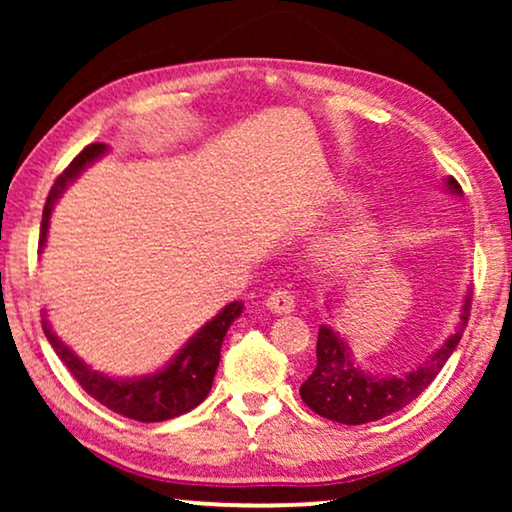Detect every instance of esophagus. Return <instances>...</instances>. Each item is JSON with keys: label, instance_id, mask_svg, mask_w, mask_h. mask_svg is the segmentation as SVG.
Wrapping results in <instances>:
<instances>
[{"label": "esophagus", "instance_id": "34e87169", "mask_svg": "<svg viewBox=\"0 0 512 512\" xmlns=\"http://www.w3.org/2000/svg\"><path fill=\"white\" fill-rule=\"evenodd\" d=\"M265 307H268L272 314H291L293 310H296V300H293L289 291L279 289L265 298Z\"/></svg>", "mask_w": 512, "mask_h": 512}]
</instances>
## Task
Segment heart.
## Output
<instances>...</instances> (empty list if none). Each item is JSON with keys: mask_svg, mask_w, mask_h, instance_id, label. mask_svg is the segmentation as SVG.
Instances as JSON below:
<instances>
[{"mask_svg": "<svg viewBox=\"0 0 512 512\" xmlns=\"http://www.w3.org/2000/svg\"><path fill=\"white\" fill-rule=\"evenodd\" d=\"M361 195L352 186L328 181L317 195L319 214H335L359 205ZM384 244V223L373 212H356L314 244V263L333 279H359L373 268Z\"/></svg>", "mask_w": 512, "mask_h": 512, "instance_id": "b5f03b06", "label": "heart"}]
</instances>
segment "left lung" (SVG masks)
<instances>
[{
  "mask_svg": "<svg viewBox=\"0 0 512 512\" xmlns=\"http://www.w3.org/2000/svg\"><path fill=\"white\" fill-rule=\"evenodd\" d=\"M445 191L461 198V186L452 177L445 179ZM468 312H471V291L464 296L459 324L450 338L436 352H431L429 359L410 368L408 373L398 375H373L363 370L359 363H354L349 342L340 338V333L328 324H321L317 335V366L300 384V398L317 415L349 426L377 422V419L394 415L436 380L440 368L445 366L464 335Z\"/></svg>",
  "mask_w": 512,
  "mask_h": 512,
  "instance_id": "obj_1",
  "label": "left lung"
}]
</instances>
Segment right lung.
I'll return each mask as SVG.
<instances>
[{
  "label": "right lung",
  "instance_id": "1",
  "mask_svg": "<svg viewBox=\"0 0 512 512\" xmlns=\"http://www.w3.org/2000/svg\"><path fill=\"white\" fill-rule=\"evenodd\" d=\"M107 153L104 144H90L79 156L72 160V165L55 179V184L48 193L44 205V219H41V235H39V254L46 247L48 226H51V214L58 200L65 193L69 184H74L81 177V172L100 160ZM244 310L242 300L228 303L223 310L209 319L200 331L188 338L184 347L158 368L156 373L139 375V377H114L100 373L93 366H88L81 356L69 345H65L58 335L53 333V326L48 324V314H41V328H44L48 342L60 356V361L69 368V373L76 377V382L86 389L95 401L107 405L109 410L118 415L137 419V422H165V419L179 417L184 412L198 408L205 401L221 361V345L226 338L228 328L240 317Z\"/></svg>",
  "mask_w": 512,
  "mask_h": 512
}]
</instances>
